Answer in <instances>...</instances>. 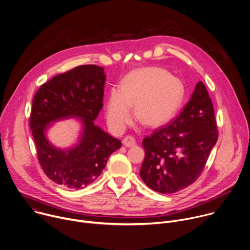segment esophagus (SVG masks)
<instances>
[{"label":"esophagus","mask_w":250,"mask_h":250,"mask_svg":"<svg viewBox=\"0 0 250 250\" xmlns=\"http://www.w3.org/2000/svg\"><path fill=\"white\" fill-rule=\"evenodd\" d=\"M135 144H136V140H135V138L132 137V136H127V137H125V138L123 139V145H124L125 146H134Z\"/></svg>","instance_id":"1"}]
</instances>
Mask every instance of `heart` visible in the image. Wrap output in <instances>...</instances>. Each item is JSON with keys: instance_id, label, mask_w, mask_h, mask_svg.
<instances>
[{"instance_id": "obj_1", "label": "heart", "mask_w": 250, "mask_h": 250, "mask_svg": "<svg viewBox=\"0 0 250 250\" xmlns=\"http://www.w3.org/2000/svg\"><path fill=\"white\" fill-rule=\"evenodd\" d=\"M185 95L182 82L162 68L146 67L129 73L122 81L119 95L112 94L105 105L108 126L121 133L134 115L146 126H160L173 118Z\"/></svg>"}]
</instances>
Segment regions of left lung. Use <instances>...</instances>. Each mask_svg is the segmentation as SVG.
Instances as JSON below:
<instances>
[{
  "label": "left lung",
  "mask_w": 250,
  "mask_h": 250,
  "mask_svg": "<svg viewBox=\"0 0 250 250\" xmlns=\"http://www.w3.org/2000/svg\"><path fill=\"white\" fill-rule=\"evenodd\" d=\"M218 136L212 101L199 82L181 113L143 140L142 180L163 194L188 187L201 175Z\"/></svg>",
  "instance_id": "8db88e82"
}]
</instances>
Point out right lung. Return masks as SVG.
<instances>
[{"mask_svg":"<svg viewBox=\"0 0 250 250\" xmlns=\"http://www.w3.org/2000/svg\"><path fill=\"white\" fill-rule=\"evenodd\" d=\"M105 81L103 67L78 66L43 83L33 97L29 125L37 159L44 173L63 187L83 189L91 184L122 146L93 123L104 107ZM70 117L81 118L80 141L68 150L57 149L46 140L45 129L49 123Z\"/></svg>","mask_w":250,"mask_h":250,"instance_id":"obj_1","label":"right lung"}]
</instances>
